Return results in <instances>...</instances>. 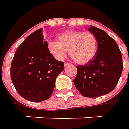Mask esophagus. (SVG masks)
<instances>
[{"instance_id": "obj_1", "label": "esophagus", "mask_w": 129, "mask_h": 129, "mask_svg": "<svg viewBox=\"0 0 129 129\" xmlns=\"http://www.w3.org/2000/svg\"><path fill=\"white\" fill-rule=\"evenodd\" d=\"M70 64V63H68V62H65V63H64V66H65V67L69 66Z\"/></svg>"}]
</instances>
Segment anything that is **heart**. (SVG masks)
Wrapping results in <instances>:
<instances>
[{
    "label": "heart",
    "instance_id": "heart-1",
    "mask_svg": "<svg viewBox=\"0 0 129 129\" xmlns=\"http://www.w3.org/2000/svg\"><path fill=\"white\" fill-rule=\"evenodd\" d=\"M97 39L90 32L66 31L58 35V41H49L47 49L55 59L62 61L69 50L75 62L82 64L90 61L97 51Z\"/></svg>",
    "mask_w": 129,
    "mask_h": 129
}]
</instances>
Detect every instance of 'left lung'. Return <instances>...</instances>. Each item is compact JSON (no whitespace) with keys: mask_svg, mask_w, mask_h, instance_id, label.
<instances>
[{"mask_svg":"<svg viewBox=\"0 0 129 129\" xmlns=\"http://www.w3.org/2000/svg\"><path fill=\"white\" fill-rule=\"evenodd\" d=\"M87 30L96 38L98 49L92 60L77 66L74 84L83 96L97 98L116 87L121 75L123 60L117 43L106 31L92 26Z\"/></svg>","mask_w":129,"mask_h":129,"instance_id":"1","label":"left lung"}]
</instances>
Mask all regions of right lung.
<instances>
[{"instance_id":"right-lung-1","label":"right lung","mask_w":129,"mask_h":129,"mask_svg":"<svg viewBox=\"0 0 129 129\" xmlns=\"http://www.w3.org/2000/svg\"><path fill=\"white\" fill-rule=\"evenodd\" d=\"M39 28L26 38L15 52L11 66V77L18 93L31 102L49 99L56 78L64 70V62L57 60L44 41Z\"/></svg>"}]
</instances>
